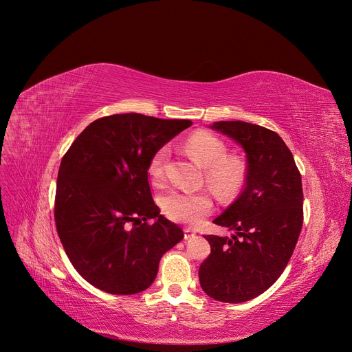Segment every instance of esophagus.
Here are the masks:
<instances>
[{
	"mask_svg": "<svg viewBox=\"0 0 352 352\" xmlns=\"http://www.w3.org/2000/svg\"><path fill=\"white\" fill-rule=\"evenodd\" d=\"M192 236H195V232H194L192 230H190V228L184 230V238H186V239H190V238H192Z\"/></svg>",
	"mask_w": 352,
	"mask_h": 352,
	"instance_id": "obj_1",
	"label": "esophagus"
}]
</instances>
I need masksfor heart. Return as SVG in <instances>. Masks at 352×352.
<instances>
[{
  "label": "heart",
  "instance_id": "obj_1",
  "mask_svg": "<svg viewBox=\"0 0 352 352\" xmlns=\"http://www.w3.org/2000/svg\"><path fill=\"white\" fill-rule=\"evenodd\" d=\"M186 150L191 158L201 165L206 181L221 195L235 194L245 179V164L241 158L227 157L226 142L217 135L199 131L188 137ZM168 150L161 146L148 164V173L154 179H162L165 175ZM164 214L173 221L187 226H198L212 211V198L207 192H181L170 191L161 201Z\"/></svg>",
  "mask_w": 352,
  "mask_h": 352
}]
</instances>
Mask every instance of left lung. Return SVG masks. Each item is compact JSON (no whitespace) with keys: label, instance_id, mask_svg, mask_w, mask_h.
<instances>
[{"label":"left lung","instance_id":"1","mask_svg":"<svg viewBox=\"0 0 352 352\" xmlns=\"http://www.w3.org/2000/svg\"><path fill=\"white\" fill-rule=\"evenodd\" d=\"M211 128L244 148L245 187L214 224L235 234L206 235L211 254L199 265L208 297L231 304L267 291L285 270L302 228V182L283 138L261 125L218 121Z\"/></svg>","mask_w":352,"mask_h":352}]
</instances>
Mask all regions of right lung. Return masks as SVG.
Listing matches in <instances>:
<instances>
[{
  "label": "right lung",
  "instance_id": "1",
  "mask_svg": "<svg viewBox=\"0 0 352 352\" xmlns=\"http://www.w3.org/2000/svg\"><path fill=\"white\" fill-rule=\"evenodd\" d=\"M191 124L114 114L91 122L68 148L54 218L71 264L91 285L117 295L146 289L161 256L184 238L177 224L160 215L148 164Z\"/></svg>",
  "mask_w": 352,
  "mask_h": 352
}]
</instances>
